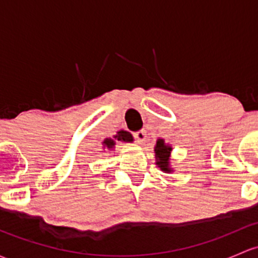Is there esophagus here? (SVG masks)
<instances>
[{"label": "esophagus", "instance_id": "1", "mask_svg": "<svg viewBox=\"0 0 258 258\" xmlns=\"http://www.w3.org/2000/svg\"><path fill=\"white\" fill-rule=\"evenodd\" d=\"M134 136H135V138H136L137 142L140 143V145H142V143L146 141V138H147V134H146V131H143L142 130V131L135 132Z\"/></svg>", "mask_w": 258, "mask_h": 258}]
</instances>
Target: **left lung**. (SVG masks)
Instances as JSON below:
<instances>
[{
    "instance_id": "left-lung-1",
    "label": "left lung",
    "mask_w": 258,
    "mask_h": 258,
    "mask_svg": "<svg viewBox=\"0 0 258 258\" xmlns=\"http://www.w3.org/2000/svg\"><path fill=\"white\" fill-rule=\"evenodd\" d=\"M154 153H156V164L162 172L172 173V165H170V153H172V146L167 145L163 138H158L154 146Z\"/></svg>"
}]
</instances>
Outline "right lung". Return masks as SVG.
<instances>
[{
  "label": "right lung",
  "instance_id": "right-lung-1",
  "mask_svg": "<svg viewBox=\"0 0 258 258\" xmlns=\"http://www.w3.org/2000/svg\"><path fill=\"white\" fill-rule=\"evenodd\" d=\"M117 141H120V142H134V137H132V135L130 132L122 131L121 130V131L117 132V135L113 136V138H106L102 142V147H104V150L112 151L115 148V145Z\"/></svg>",
  "mask_w": 258,
  "mask_h": 258
}]
</instances>
